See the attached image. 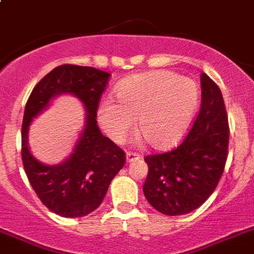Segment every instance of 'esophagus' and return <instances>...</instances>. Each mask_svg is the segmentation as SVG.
<instances>
[{"label":"esophagus","mask_w":254,"mask_h":254,"mask_svg":"<svg viewBox=\"0 0 254 254\" xmlns=\"http://www.w3.org/2000/svg\"><path fill=\"white\" fill-rule=\"evenodd\" d=\"M139 158H140V155L136 154V153H132V152H127V163H130V162H132V161H138Z\"/></svg>","instance_id":"34e87169"}]
</instances>
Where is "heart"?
<instances>
[{"mask_svg":"<svg viewBox=\"0 0 254 254\" xmlns=\"http://www.w3.org/2000/svg\"><path fill=\"white\" fill-rule=\"evenodd\" d=\"M115 102L104 101L97 119L109 138L123 143L136 120V134L154 149L177 143L191 124L198 102L195 81L170 70L127 77L114 91Z\"/></svg>","mask_w":254,"mask_h":254,"instance_id":"1","label":"heart"}]
</instances>
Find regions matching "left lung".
<instances>
[{
  "instance_id": "left-lung-1",
  "label": "left lung",
  "mask_w": 254,
  "mask_h": 254,
  "mask_svg": "<svg viewBox=\"0 0 254 254\" xmlns=\"http://www.w3.org/2000/svg\"><path fill=\"white\" fill-rule=\"evenodd\" d=\"M229 127L223 95L207 74H201V106L192 127L176 149L147 155L143 192L164 215L193 211L214 192L228 157Z\"/></svg>"
}]
</instances>
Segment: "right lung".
<instances>
[{
  "label": "right lung",
  "mask_w": 254,
  "mask_h": 254,
  "mask_svg": "<svg viewBox=\"0 0 254 254\" xmlns=\"http://www.w3.org/2000/svg\"><path fill=\"white\" fill-rule=\"evenodd\" d=\"M110 76L93 67L59 65L39 81L25 106L21 129L25 173L43 204L63 218H82L97 209L113 178L125 164L124 150L102 135L96 120L100 97ZM63 93L81 100L86 122L70 157L61 165L48 166L32 157L27 147V132L33 119Z\"/></svg>",
  "instance_id": "1"
}]
</instances>
